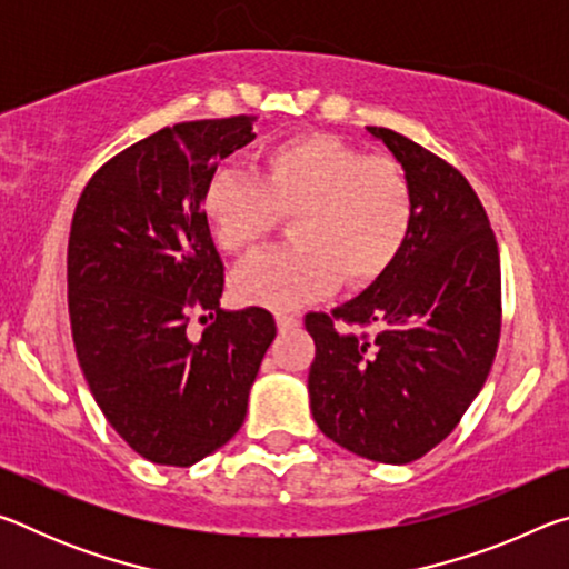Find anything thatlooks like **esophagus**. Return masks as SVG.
<instances>
[{"mask_svg":"<svg viewBox=\"0 0 569 569\" xmlns=\"http://www.w3.org/2000/svg\"><path fill=\"white\" fill-rule=\"evenodd\" d=\"M276 321H278V329H281L283 333L296 329V326L301 323V319H298V316L291 313V311H278V313H276Z\"/></svg>","mask_w":569,"mask_h":569,"instance_id":"esophagus-1","label":"esophagus"}]
</instances>
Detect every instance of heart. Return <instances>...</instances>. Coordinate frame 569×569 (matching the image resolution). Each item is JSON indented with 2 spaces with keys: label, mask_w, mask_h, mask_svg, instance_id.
<instances>
[{
  "label": "heart",
  "mask_w": 569,
  "mask_h": 569,
  "mask_svg": "<svg viewBox=\"0 0 569 569\" xmlns=\"http://www.w3.org/2000/svg\"><path fill=\"white\" fill-rule=\"evenodd\" d=\"M203 213L218 246L248 253L291 213L296 243L250 258L236 271L246 303L296 308L359 286L397 261L413 226L409 178L389 158H366L331 134H301L263 156L261 178L220 168L203 190Z\"/></svg>",
  "instance_id": "b5f03b06"
}]
</instances>
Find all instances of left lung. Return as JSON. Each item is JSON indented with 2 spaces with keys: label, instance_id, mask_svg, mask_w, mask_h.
Returning <instances> with one entry per match:
<instances>
[{
  "label": "left lung",
  "instance_id": "obj_1",
  "mask_svg": "<svg viewBox=\"0 0 569 569\" xmlns=\"http://www.w3.org/2000/svg\"><path fill=\"white\" fill-rule=\"evenodd\" d=\"M383 142L413 196L407 246L333 313H311L313 421L336 445L409 465L451 435L492 369L499 343V250L477 192L435 152L387 128ZM333 320L375 333L336 330Z\"/></svg>",
  "mask_w": 569,
  "mask_h": 569
}]
</instances>
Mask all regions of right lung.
<instances>
[{"label":"right lung","instance_id":"1","mask_svg":"<svg viewBox=\"0 0 569 569\" xmlns=\"http://www.w3.org/2000/svg\"><path fill=\"white\" fill-rule=\"evenodd\" d=\"M253 120L162 128L104 162L74 208L67 298L77 359L104 419L152 465L190 467L236 435L276 339L266 308H220L223 261L203 213L218 160L256 138ZM196 310L211 323L190 340Z\"/></svg>","mask_w":569,"mask_h":569}]
</instances>
